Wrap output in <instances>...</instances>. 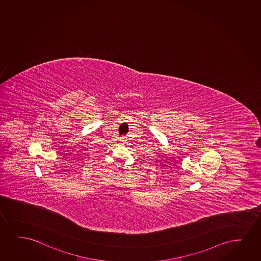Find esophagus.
I'll use <instances>...</instances> for the list:
<instances>
[{"label": "esophagus", "instance_id": "34e87169", "mask_svg": "<svg viewBox=\"0 0 261 261\" xmlns=\"http://www.w3.org/2000/svg\"><path fill=\"white\" fill-rule=\"evenodd\" d=\"M121 141H122V143H124L126 141V139H124V138H122V139H121Z\"/></svg>", "mask_w": 261, "mask_h": 261}]
</instances>
